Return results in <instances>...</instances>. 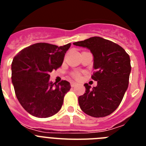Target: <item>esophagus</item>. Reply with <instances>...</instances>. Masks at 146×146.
Segmentation results:
<instances>
[{"label": "esophagus", "mask_w": 146, "mask_h": 146, "mask_svg": "<svg viewBox=\"0 0 146 146\" xmlns=\"http://www.w3.org/2000/svg\"><path fill=\"white\" fill-rule=\"evenodd\" d=\"M77 86V83L76 82H71V86H72V88H74V86Z\"/></svg>", "instance_id": "esophagus-1"}]
</instances>
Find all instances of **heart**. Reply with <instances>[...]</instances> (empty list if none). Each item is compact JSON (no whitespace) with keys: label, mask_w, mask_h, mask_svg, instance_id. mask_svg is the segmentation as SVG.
<instances>
[{"label":"heart","mask_w":146,"mask_h":146,"mask_svg":"<svg viewBox=\"0 0 146 146\" xmlns=\"http://www.w3.org/2000/svg\"><path fill=\"white\" fill-rule=\"evenodd\" d=\"M72 77L75 78V79H79L80 77V74L79 72H74V73H72Z\"/></svg>","instance_id":"obj_1"}]
</instances>
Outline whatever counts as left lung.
<instances>
[{"label":"left lung","instance_id":"left-lung-1","mask_svg":"<svg viewBox=\"0 0 146 146\" xmlns=\"http://www.w3.org/2000/svg\"><path fill=\"white\" fill-rule=\"evenodd\" d=\"M73 44L91 50L96 70L91 78L97 81V86L93 88L88 83L84 84L86 93L78 97L81 110L95 118L109 115L119 106L128 88L129 55L118 44L99 36Z\"/></svg>","mask_w":146,"mask_h":146}]
</instances>
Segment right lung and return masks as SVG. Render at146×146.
<instances>
[{"instance_id":"right-lung-1","label":"right lung","mask_w":146,"mask_h":146,"mask_svg":"<svg viewBox=\"0 0 146 146\" xmlns=\"http://www.w3.org/2000/svg\"><path fill=\"white\" fill-rule=\"evenodd\" d=\"M71 44L56 46L36 43L23 49L11 64V81L18 101L33 116L48 118L60 110L65 94L70 90L68 81L58 84L50 81V74L64 61Z\"/></svg>"}]
</instances>
